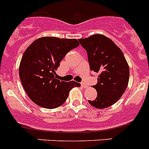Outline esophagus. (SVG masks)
<instances>
[{
  "label": "esophagus",
  "instance_id": "1",
  "mask_svg": "<svg viewBox=\"0 0 149 149\" xmlns=\"http://www.w3.org/2000/svg\"><path fill=\"white\" fill-rule=\"evenodd\" d=\"M81 85H82V87L83 88H86L88 87V85H86L85 82H82V83H81Z\"/></svg>",
  "mask_w": 149,
  "mask_h": 149
}]
</instances>
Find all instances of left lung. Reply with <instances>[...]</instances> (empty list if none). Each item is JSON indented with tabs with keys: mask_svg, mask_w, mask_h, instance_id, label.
Here are the masks:
<instances>
[{
	"mask_svg": "<svg viewBox=\"0 0 149 149\" xmlns=\"http://www.w3.org/2000/svg\"><path fill=\"white\" fill-rule=\"evenodd\" d=\"M79 42L86 50L91 70L99 74L92 87L97 96L88 100L92 107L104 109L120 99L127 87L130 70L125 55L112 40L101 34H94Z\"/></svg>",
	"mask_w": 149,
	"mask_h": 149,
	"instance_id": "obj_1",
	"label": "left lung"
}]
</instances>
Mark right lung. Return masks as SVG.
<instances>
[{
  "label": "right lung",
  "instance_id": "obj_1",
  "mask_svg": "<svg viewBox=\"0 0 149 149\" xmlns=\"http://www.w3.org/2000/svg\"><path fill=\"white\" fill-rule=\"evenodd\" d=\"M79 46L76 39L44 37L27 48L20 62L19 76L33 103L43 108H57L66 101L71 89L81 85L75 81H61L55 73L66 54Z\"/></svg>",
  "mask_w": 149,
  "mask_h": 149
}]
</instances>
